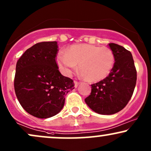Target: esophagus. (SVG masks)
Instances as JSON below:
<instances>
[{
    "label": "esophagus",
    "mask_w": 151,
    "mask_h": 151,
    "mask_svg": "<svg viewBox=\"0 0 151 151\" xmlns=\"http://www.w3.org/2000/svg\"><path fill=\"white\" fill-rule=\"evenodd\" d=\"M74 86H75L76 88H77V87L79 86V83H80V82H79V81H74Z\"/></svg>",
    "instance_id": "esophagus-1"
}]
</instances>
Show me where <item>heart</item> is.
<instances>
[{"label": "heart", "mask_w": 151, "mask_h": 151, "mask_svg": "<svg viewBox=\"0 0 151 151\" xmlns=\"http://www.w3.org/2000/svg\"><path fill=\"white\" fill-rule=\"evenodd\" d=\"M60 70L70 75L77 68L89 81H98L110 74L115 65V55L110 48L90 44H78L70 46L67 52H60L57 56Z\"/></svg>", "instance_id": "1"}]
</instances>
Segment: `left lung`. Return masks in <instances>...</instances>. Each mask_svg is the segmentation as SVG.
<instances>
[{
    "label": "left lung",
    "instance_id": "1",
    "mask_svg": "<svg viewBox=\"0 0 151 151\" xmlns=\"http://www.w3.org/2000/svg\"><path fill=\"white\" fill-rule=\"evenodd\" d=\"M115 55V65L110 74L91 85V93L85 99L88 106L101 115H112L122 110L133 95L137 83V70L130 51L109 43Z\"/></svg>",
    "mask_w": 151,
    "mask_h": 151
}]
</instances>
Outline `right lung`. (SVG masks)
<instances>
[{"instance_id":"right-lung-1","label":"right lung","mask_w":151,"mask_h":151,"mask_svg":"<svg viewBox=\"0 0 151 151\" xmlns=\"http://www.w3.org/2000/svg\"><path fill=\"white\" fill-rule=\"evenodd\" d=\"M58 48L56 41L38 43L17 62L16 96L22 107L36 117L46 119L57 115L64 106L65 96L74 88L73 80L58 70Z\"/></svg>"}]
</instances>
